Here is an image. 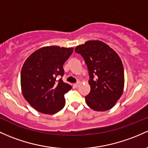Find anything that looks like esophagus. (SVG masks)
Listing matches in <instances>:
<instances>
[{"label": "esophagus", "instance_id": "34e87169", "mask_svg": "<svg viewBox=\"0 0 148 148\" xmlns=\"http://www.w3.org/2000/svg\"><path fill=\"white\" fill-rule=\"evenodd\" d=\"M80 83H79V82H78V83H77V84H74V86H75L76 88H78V87H79V86H80Z\"/></svg>", "mask_w": 148, "mask_h": 148}]
</instances>
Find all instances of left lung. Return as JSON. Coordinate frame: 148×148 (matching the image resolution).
<instances>
[{"label": "left lung", "instance_id": "obj_1", "mask_svg": "<svg viewBox=\"0 0 148 148\" xmlns=\"http://www.w3.org/2000/svg\"><path fill=\"white\" fill-rule=\"evenodd\" d=\"M75 52L84 58L88 69L90 90L85 97L88 106L98 112L112 109L124 91V66L119 56L98 40L77 45Z\"/></svg>", "mask_w": 148, "mask_h": 148}]
</instances>
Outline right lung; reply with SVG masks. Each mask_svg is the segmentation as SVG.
Instances as JSON below:
<instances>
[{"instance_id": "right-lung-1", "label": "right lung", "mask_w": 148, "mask_h": 148, "mask_svg": "<svg viewBox=\"0 0 148 148\" xmlns=\"http://www.w3.org/2000/svg\"><path fill=\"white\" fill-rule=\"evenodd\" d=\"M73 50L74 48L45 46L24 62L20 77L22 95L39 112L53 114L65 105L64 95L72 86L58 77L64 74L63 64Z\"/></svg>"}]
</instances>
